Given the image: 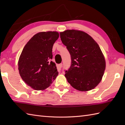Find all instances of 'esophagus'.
<instances>
[{
  "label": "esophagus",
  "instance_id": "1",
  "mask_svg": "<svg viewBox=\"0 0 125 125\" xmlns=\"http://www.w3.org/2000/svg\"><path fill=\"white\" fill-rule=\"evenodd\" d=\"M58 68H59L60 69H61V68H62V63H61V64H58Z\"/></svg>",
  "mask_w": 125,
  "mask_h": 125
}]
</instances>
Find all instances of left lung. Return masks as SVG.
<instances>
[{
    "mask_svg": "<svg viewBox=\"0 0 125 125\" xmlns=\"http://www.w3.org/2000/svg\"><path fill=\"white\" fill-rule=\"evenodd\" d=\"M60 37L71 56L70 67L65 74L68 83L81 91L94 89L102 80L106 67L99 45L81 31H65Z\"/></svg>",
    "mask_w": 125,
    "mask_h": 125,
    "instance_id": "left-lung-1",
    "label": "left lung"
}]
</instances>
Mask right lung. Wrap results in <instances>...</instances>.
I'll return each instance as SVG.
<instances>
[{"mask_svg":"<svg viewBox=\"0 0 125 125\" xmlns=\"http://www.w3.org/2000/svg\"><path fill=\"white\" fill-rule=\"evenodd\" d=\"M59 37L57 31H43L34 35L23 48L18 61L22 80L36 90L48 87L58 73L51 60L52 49Z\"/></svg>","mask_w":125,"mask_h":125,"instance_id":"add662e5","label":"right lung"}]
</instances>
